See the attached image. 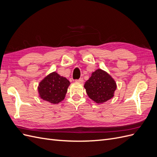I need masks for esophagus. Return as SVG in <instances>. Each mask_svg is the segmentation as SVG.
<instances>
[{
    "mask_svg": "<svg viewBox=\"0 0 157 157\" xmlns=\"http://www.w3.org/2000/svg\"><path fill=\"white\" fill-rule=\"evenodd\" d=\"M76 82H80V83H82L84 82V80H83L82 78H80L79 79L76 80Z\"/></svg>",
    "mask_w": 157,
    "mask_h": 157,
    "instance_id": "esophagus-1",
    "label": "esophagus"
}]
</instances>
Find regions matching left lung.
Instances as JSON below:
<instances>
[{
  "mask_svg": "<svg viewBox=\"0 0 157 157\" xmlns=\"http://www.w3.org/2000/svg\"><path fill=\"white\" fill-rule=\"evenodd\" d=\"M84 87L90 99L97 103H102L114 96L117 84L107 73L98 69L92 73Z\"/></svg>",
  "mask_w": 157,
  "mask_h": 157,
  "instance_id": "1",
  "label": "left lung"
}]
</instances>
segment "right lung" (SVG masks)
Masks as SVG:
<instances>
[{"label":"right lung","instance_id":"right-lung-1","mask_svg":"<svg viewBox=\"0 0 157 157\" xmlns=\"http://www.w3.org/2000/svg\"><path fill=\"white\" fill-rule=\"evenodd\" d=\"M70 82L56 72L46 77L38 87L41 99L51 103L56 104L64 99Z\"/></svg>","mask_w":157,"mask_h":157}]
</instances>
